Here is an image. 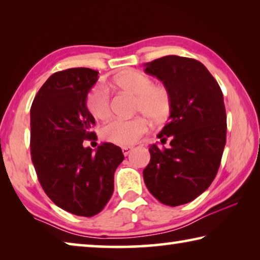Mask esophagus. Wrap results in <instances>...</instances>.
I'll use <instances>...</instances> for the list:
<instances>
[{
  "label": "esophagus",
  "mask_w": 260,
  "mask_h": 260,
  "mask_svg": "<svg viewBox=\"0 0 260 260\" xmlns=\"http://www.w3.org/2000/svg\"><path fill=\"white\" fill-rule=\"evenodd\" d=\"M121 150H122V153H124L125 156H127L132 151V148L131 147H124L121 149Z\"/></svg>",
  "instance_id": "esophagus-1"
}]
</instances>
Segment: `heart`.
Listing matches in <instances>:
<instances>
[{
    "label": "heart",
    "instance_id": "obj_1",
    "mask_svg": "<svg viewBox=\"0 0 260 260\" xmlns=\"http://www.w3.org/2000/svg\"><path fill=\"white\" fill-rule=\"evenodd\" d=\"M117 89L135 96L134 112L142 113L153 122H162L171 111V95L161 83H153L152 79L136 70L121 73L113 80ZM86 107L95 119L105 121L111 116L110 96L105 88L96 85L88 91ZM148 131L147 121L142 117L129 120L117 119L103 127L102 138L116 146L128 147L139 142Z\"/></svg>",
    "mask_w": 260,
    "mask_h": 260
}]
</instances>
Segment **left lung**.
I'll return each instance as SVG.
<instances>
[{"mask_svg": "<svg viewBox=\"0 0 260 260\" xmlns=\"http://www.w3.org/2000/svg\"><path fill=\"white\" fill-rule=\"evenodd\" d=\"M144 72L169 89V122L149 148L143 170L148 190L160 203L178 206L204 192L217 175L226 144L227 117L218 82L201 61L170 55L144 64Z\"/></svg>", "mask_w": 260, "mask_h": 260, "instance_id": "obj_1", "label": "left lung"}]
</instances>
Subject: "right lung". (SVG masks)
Wrapping results in <instances>:
<instances>
[{
  "mask_svg": "<svg viewBox=\"0 0 260 260\" xmlns=\"http://www.w3.org/2000/svg\"><path fill=\"white\" fill-rule=\"evenodd\" d=\"M99 72L87 68L52 74L30 108V156L47 196L68 212L93 217L111 199L114 171L124 160L119 147L102 143L93 149L85 140L98 139L95 119L86 107Z\"/></svg>",
  "mask_w": 260,
  "mask_h": 260,
  "instance_id": "obj_1",
  "label": "right lung"
}]
</instances>
